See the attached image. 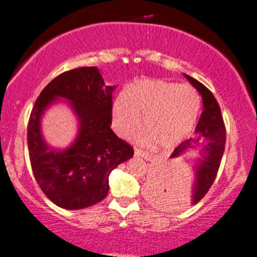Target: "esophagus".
Here are the masks:
<instances>
[{"label": "esophagus", "mask_w": 257, "mask_h": 257, "mask_svg": "<svg viewBox=\"0 0 257 257\" xmlns=\"http://www.w3.org/2000/svg\"><path fill=\"white\" fill-rule=\"evenodd\" d=\"M135 155H136V156L142 157V159L147 160V161H151L152 160V156L149 154V152L144 151V150H141V149H137V147L135 149Z\"/></svg>", "instance_id": "esophagus-1"}]
</instances>
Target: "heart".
I'll use <instances>...</instances> for the list:
<instances>
[{"label": "heart", "instance_id": "obj_1", "mask_svg": "<svg viewBox=\"0 0 257 257\" xmlns=\"http://www.w3.org/2000/svg\"><path fill=\"white\" fill-rule=\"evenodd\" d=\"M201 100L192 86L161 80H142L120 93L112 103L116 128L130 135L141 123L146 128L140 134L142 142L159 140L165 147L181 141L191 132L199 117Z\"/></svg>", "mask_w": 257, "mask_h": 257}]
</instances>
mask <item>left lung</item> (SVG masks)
<instances>
[{"instance_id":"obj_1","label":"left lung","mask_w":257,"mask_h":257,"mask_svg":"<svg viewBox=\"0 0 257 257\" xmlns=\"http://www.w3.org/2000/svg\"><path fill=\"white\" fill-rule=\"evenodd\" d=\"M184 76L201 95L204 111H202L196 130H195L197 136L195 139H189L180 144L170 157L175 159V157L184 155L189 150H196L197 147H200L201 157L194 165L195 181L191 187V194L187 191H181V194L170 192V194L162 195L161 197H159V201L162 202V205L170 207H184L189 201L195 205L207 194L211 185L214 184L216 175H217L226 142L225 123H223L220 106H218L215 96L206 86L192 78L191 76L186 75V73H184ZM189 198L192 200H189Z\"/></svg>"}]
</instances>
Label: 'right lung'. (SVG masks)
I'll return each instance as SVG.
<instances>
[{
    "label": "right lung",
    "mask_w": 257,
    "mask_h": 257,
    "mask_svg": "<svg viewBox=\"0 0 257 257\" xmlns=\"http://www.w3.org/2000/svg\"><path fill=\"white\" fill-rule=\"evenodd\" d=\"M97 67L66 71L40 93L27 127L30 161L43 194L58 207L86 209L108 194L111 171L134 156V149L116 136L112 122V92ZM65 98L79 120L78 137L70 148L55 150L41 134V118L48 105Z\"/></svg>",
    "instance_id": "obj_1"
}]
</instances>
